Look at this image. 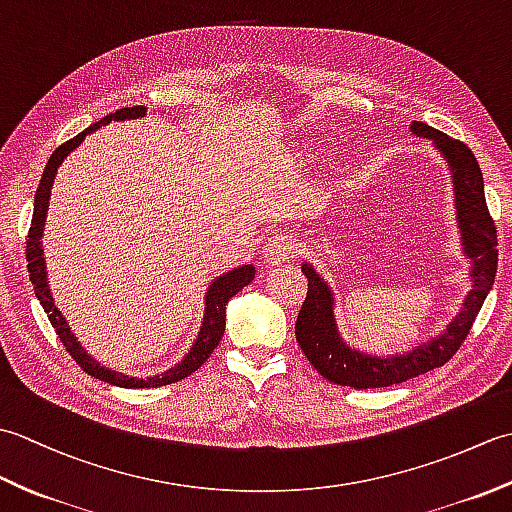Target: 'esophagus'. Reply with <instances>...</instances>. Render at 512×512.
Segmentation results:
<instances>
[{"mask_svg":"<svg viewBox=\"0 0 512 512\" xmlns=\"http://www.w3.org/2000/svg\"><path fill=\"white\" fill-rule=\"evenodd\" d=\"M295 253H297V244L292 242V239H288L284 235L270 237L268 242L262 246V264L264 266L286 264L292 257H295Z\"/></svg>","mask_w":512,"mask_h":512,"instance_id":"obj_1","label":"esophagus"}]
</instances>
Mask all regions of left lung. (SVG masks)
Masks as SVG:
<instances>
[{
    "instance_id": "1",
    "label": "left lung",
    "mask_w": 512,
    "mask_h": 512,
    "mask_svg": "<svg viewBox=\"0 0 512 512\" xmlns=\"http://www.w3.org/2000/svg\"><path fill=\"white\" fill-rule=\"evenodd\" d=\"M413 136L431 140V145L447 160L453 182L455 222H458L462 255L469 259L471 290L466 292L460 312L444 328L402 354H367L358 352L343 341L334 317V290L330 288L317 268L303 262L301 270L308 277V295L299 310L295 334L301 352L317 372L334 385L354 389H374L405 383L409 378L427 374L429 369L442 367L460 350L466 334L480 312L482 303L495 284L497 273V231L491 220L484 195L482 169L477 165L473 151L460 140H455L427 123L413 121L409 125Z\"/></svg>"
}]
</instances>
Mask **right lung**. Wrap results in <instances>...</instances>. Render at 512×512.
I'll return each mask as SVG.
<instances>
[{
	"instance_id": "obj_1",
	"label": "right lung",
	"mask_w": 512,
	"mask_h": 512,
	"mask_svg": "<svg viewBox=\"0 0 512 512\" xmlns=\"http://www.w3.org/2000/svg\"><path fill=\"white\" fill-rule=\"evenodd\" d=\"M147 116V107L136 105V107H123L116 114H110L101 118L99 123L90 125L88 129H83L79 136H74L68 143H63L54 154L50 156L46 169H43V176L39 182V189L35 193V211H32V224L28 231V239H26V262H28V273H30V281L35 286V295L41 303L43 312L48 314V319L52 323V328L57 330L59 339L63 343L65 350L72 354V358L79 363L85 374H90L99 380H105V383L116 385V387H125V389H145V387H162V385H171L178 383V380L191 376L195 369L202 367L206 358L213 354V350L217 347V343L222 341V334L226 328V306L239 290L244 286H248L250 281L255 277V266L253 264H244L237 266L228 273L215 277L211 281L209 290L204 295V317H202V325L200 332L195 336L193 345L189 347V352L184 354L180 361L169 367L167 372L156 374V376H129L123 372H116L112 367L101 365L96 358H92L85 347L81 345V341L76 339L74 332L70 330L68 321L61 314V310L54 306L52 299V290H50V281H48V273H46V257H43V226H46V217H48V206H50V193H52V184L54 178H57V171L63 165V160L68 158L72 151L79 147L85 136L96 132L105 125H110L112 121L121 123V121H134V118H143Z\"/></svg>"
}]
</instances>
